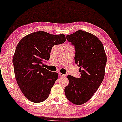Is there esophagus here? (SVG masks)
<instances>
[{"mask_svg": "<svg viewBox=\"0 0 122 122\" xmlns=\"http://www.w3.org/2000/svg\"><path fill=\"white\" fill-rule=\"evenodd\" d=\"M59 75L60 77H65L66 76L65 75L63 74V73H59Z\"/></svg>", "mask_w": 122, "mask_h": 122, "instance_id": "34e87169", "label": "esophagus"}]
</instances>
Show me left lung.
Masks as SVG:
<instances>
[{
  "label": "left lung",
  "instance_id": "obj_1",
  "mask_svg": "<svg viewBox=\"0 0 122 122\" xmlns=\"http://www.w3.org/2000/svg\"><path fill=\"white\" fill-rule=\"evenodd\" d=\"M66 37L75 46V61L81 77L67 76L69 84L65 94L71 103L81 105L91 99L103 81L107 57L102 43L92 34L78 30Z\"/></svg>",
  "mask_w": 122,
  "mask_h": 122
}]
</instances>
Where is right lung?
Listing matches in <instances>:
<instances>
[{"instance_id":"obj_1","label":"right lung","mask_w":122,"mask_h":122,"mask_svg":"<svg viewBox=\"0 0 122 122\" xmlns=\"http://www.w3.org/2000/svg\"><path fill=\"white\" fill-rule=\"evenodd\" d=\"M64 35H51L37 31L23 38L16 47L13 57L15 78L24 95L33 103H40L49 97L58 77L41 64L49 60L54 45L66 41Z\"/></svg>"}]
</instances>
